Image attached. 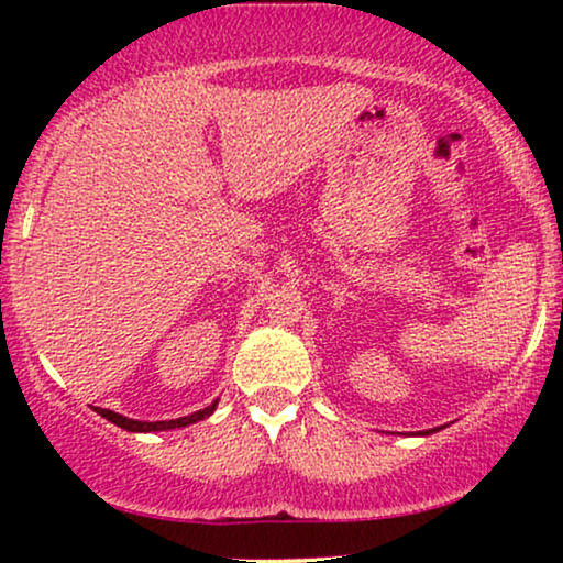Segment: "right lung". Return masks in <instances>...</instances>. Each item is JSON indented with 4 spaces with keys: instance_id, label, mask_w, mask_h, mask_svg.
<instances>
[{
    "instance_id": "1",
    "label": "right lung",
    "mask_w": 563,
    "mask_h": 563,
    "mask_svg": "<svg viewBox=\"0 0 563 563\" xmlns=\"http://www.w3.org/2000/svg\"><path fill=\"white\" fill-rule=\"evenodd\" d=\"M214 407L218 402H212L210 407H205V410H199L195 415H187V418H176V420H156V422H143V420H130V418H122V415L112 412V410H102V407H95V410L107 418L114 426H120L122 430H130V433H151V430H172V428H184V426H191V422L197 420H205L207 415L214 412Z\"/></svg>"
}]
</instances>
